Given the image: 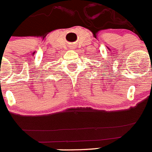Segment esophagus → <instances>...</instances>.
Masks as SVG:
<instances>
[{
  "instance_id": "1",
  "label": "esophagus",
  "mask_w": 152,
  "mask_h": 152,
  "mask_svg": "<svg viewBox=\"0 0 152 152\" xmlns=\"http://www.w3.org/2000/svg\"><path fill=\"white\" fill-rule=\"evenodd\" d=\"M71 49H75V46H73V45H71Z\"/></svg>"
}]
</instances>
